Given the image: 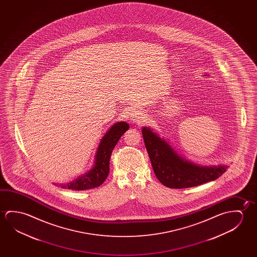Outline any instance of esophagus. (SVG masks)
Listing matches in <instances>:
<instances>
[{"instance_id":"esophagus-1","label":"esophagus","mask_w":257,"mask_h":257,"mask_svg":"<svg viewBox=\"0 0 257 257\" xmlns=\"http://www.w3.org/2000/svg\"><path fill=\"white\" fill-rule=\"evenodd\" d=\"M131 119L135 122H143L144 120V114L139 112H134L133 114H131Z\"/></svg>"}]
</instances>
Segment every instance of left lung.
Masks as SVG:
<instances>
[{"mask_svg": "<svg viewBox=\"0 0 257 257\" xmlns=\"http://www.w3.org/2000/svg\"><path fill=\"white\" fill-rule=\"evenodd\" d=\"M143 137L156 177L169 188L181 189L213 181L227 167H200L183 159L152 129L143 127Z\"/></svg>", "mask_w": 257, "mask_h": 257, "instance_id": "left-lung-1", "label": "left lung"}]
</instances>
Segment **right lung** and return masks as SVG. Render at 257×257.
<instances>
[{
    "label": "right lung",
    "instance_id": "1",
    "mask_svg": "<svg viewBox=\"0 0 257 257\" xmlns=\"http://www.w3.org/2000/svg\"><path fill=\"white\" fill-rule=\"evenodd\" d=\"M129 124L127 122H119L114 123L101 140V143L97 148L96 160L92 169L84 176L78 177L74 181L68 185H62V188L82 191L91 189L105 182L109 174L110 157L119 139L127 130Z\"/></svg>",
    "mask_w": 257,
    "mask_h": 257
}]
</instances>
